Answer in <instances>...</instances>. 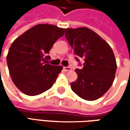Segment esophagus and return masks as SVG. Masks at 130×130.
I'll return each mask as SVG.
<instances>
[{
    "label": "esophagus",
    "mask_w": 130,
    "mask_h": 130,
    "mask_svg": "<svg viewBox=\"0 0 130 130\" xmlns=\"http://www.w3.org/2000/svg\"><path fill=\"white\" fill-rule=\"evenodd\" d=\"M63 69H64L65 72H69V71L72 70V68L69 67H63Z\"/></svg>",
    "instance_id": "esophagus-1"
}]
</instances>
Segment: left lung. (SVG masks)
Here are the masks:
<instances>
[{
	"mask_svg": "<svg viewBox=\"0 0 130 130\" xmlns=\"http://www.w3.org/2000/svg\"><path fill=\"white\" fill-rule=\"evenodd\" d=\"M64 31L74 53L85 61L83 69H75L78 77L71 88L81 98L95 101L107 92L115 77L117 62L112 49L90 29L67 28Z\"/></svg>",
	"mask_w": 130,
	"mask_h": 130,
	"instance_id": "left-lung-1",
	"label": "left lung"
}]
</instances>
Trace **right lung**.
Masks as SVG:
<instances>
[{"instance_id":"right-lung-1","label":"right lung","mask_w":130,"mask_h":130,"mask_svg":"<svg viewBox=\"0 0 130 130\" xmlns=\"http://www.w3.org/2000/svg\"><path fill=\"white\" fill-rule=\"evenodd\" d=\"M63 29L52 24H38L11 44L6 61L14 85L27 95H37L52 87L61 66L48 63L53 45L64 34Z\"/></svg>"}]
</instances>
